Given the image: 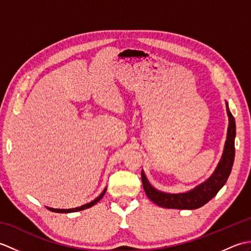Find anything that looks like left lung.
<instances>
[{
    "mask_svg": "<svg viewBox=\"0 0 251 251\" xmlns=\"http://www.w3.org/2000/svg\"><path fill=\"white\" fill-rule=\"evenodd\" d=\"M226 112L228 116V127L225 150H223L222 157L214 174L204 182L185 193L169 194L154 189L142 170L141 179L143 189H145L147 196L154 204L164 208H174V209H197V208L207 204L211 199H214L222 186L226 184L228 176L231 174L234 157H235L234 141H235L236 135L235 120L228 109L227 103Z\"/></svg>",
    "mask_w": 251,
    "mask_h": 251,
    "instance_id": "8db88e82",
    "label": "left lung"
}]
</instances>
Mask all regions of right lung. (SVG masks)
<instances>
[{
	"instance_id": "add662e5",
	"label": "right lung",
	"mask_w": 251,
	"mask_h": 251,
	"mask_svg": "<svg viewBox=\"0 0 251 251\" xmlns=\"http://www.w3.org/2000/svg\"><path fill=\"white\" fill-rule=\"evenodd\" d=\"M105 191H106V188L103 190V192L102 193H101L97 199L96 200H94L93 201H90V202H88V204H85V205H83V206H81V207H76V208H71V209H55V208H50V207H47V209L49 210H50V211H54V212H60V214H68V212H75V211H81V210H84V209H87V208H89V207H92V206H94L95 204H97V202L102 199V196L104 195V193H105Z\"/></svg>"
}]
</instances>
